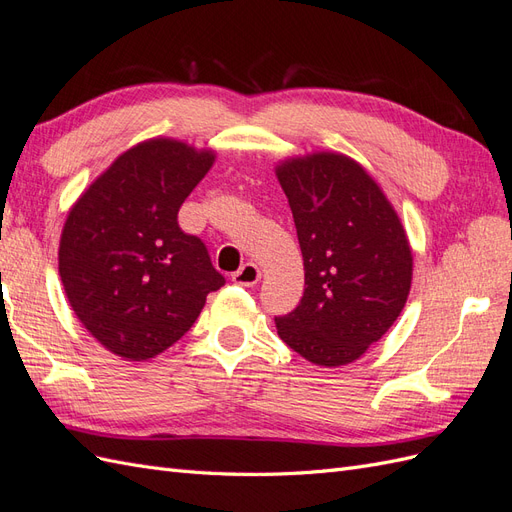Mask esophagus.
Returning a JSON list of instances; mask_svg holds the SVG:
<instances>
[{"mask_svg": "<svg viewBox=\"0 0 512 512\" xmlns=\"http://www.w3.org/2000/svg\"><path fill=\"white\" fill-rule=\"evenodd\" d=\"M232 282L239 286H256L260 282V269L254 262H245L237 273H232Z\"/></svg>", "mask_w": 512, "mask_h": 512, "instance_id": "esophagus-1", "label": "esophagus"}]
</instances>
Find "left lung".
Listing matches in <instances>:
<instances>
[{
	"instance_id": "8db88e82",
	"label": "left lung",
	"mask_w": 512,
	"mask_h": 512,
	"mask_svg": "<svg viewBox=\"0 0 512 512\" xmlns=\"http://www.w3.org/2000/svg\"><path fill=\"white\" fill-rule=\"evenodd\" d=\"M303 254L305 292L277 335L320 367L348 365L393 327L412 286V247L391 200L350 156L275 164Z\"/></svg>"
}]
</instances>
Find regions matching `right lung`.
<instances>
[{"mask_svg": "<svg viewBox=\"0 0 512 512\" xmlns=\"http://www.w3.org/2000/svg\"><path fill=\"white\" fill-rule=\"evenodd\" d=\"M218 153L158 136L123 151L76 198L59 275L79 322L126 361H149L190 331L224 286L207 247L177 224Z\"/></svg>", "mask_w": 512, "mask_h": 512, "instance_id": "right-lung-1", "label": "right lung"}]
</instances>
